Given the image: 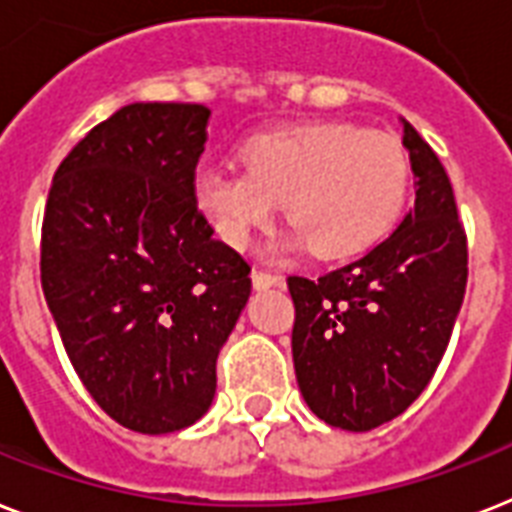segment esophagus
I'll return each instance as SVG.
<instances>
[{
	"label": "esophagus",
	"instance_id": "34e87169",
	"mask_svg": "<svg viewBox=\"0 0 512 512\" xmlns=\"http://www.w3.org/2000/svg\"><path fill=\"white\" fill-rule=\"evenodd\" d=\"M252 284H255V289H268V286L284 284V278L278 276V273H270V270H255L252 273Z\"/></svg>",
	"mask_w": 512,
	"mask_h": 512
}]
</instances>
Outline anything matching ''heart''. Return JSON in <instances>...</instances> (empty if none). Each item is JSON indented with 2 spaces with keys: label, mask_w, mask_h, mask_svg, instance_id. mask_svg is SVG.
<instances>
[{
  "label": "heart",
  "mask_w": 512,
  "mask_h": 512,
  "mask_svg": "<svg viewBox=\"0 0 512 512\" xmlns=\"http://www.w3.org/2000/svg\"><path fill=\"white\" fill-rule=\"evenodd\" d=\"M244 170L207 168L197 202L231 247H244L286 205L315 255L342 257L381 236L402 205L407 162L397 141L350 123L270 131L242 149Z\"/></svg>",
  "instance_id": "1"
}]
</instances>
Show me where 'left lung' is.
I'll return each instance as SVG.
<instances>
[{"label": "left lung", "instance_id": "left-lung-1", "mask_svg": "<svg viewBox=\"0 0 512 512\" xmlns=\"http://www.w3.org/2000/svg\"><path fill=\"white\" fill-rule=\"evenodd\" d=\"M415 205L384 242L321 278L289 276L299 392L321 421L371 431L418 400L450 344L468 242L447 170L402 120Z\"/></svg>", "mask_w": 512, "mask_h": 512}]
</instances>
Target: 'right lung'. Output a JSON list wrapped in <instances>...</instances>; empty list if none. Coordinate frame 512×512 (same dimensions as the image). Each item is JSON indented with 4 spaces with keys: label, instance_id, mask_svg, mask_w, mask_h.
I'll list each match as a JSON object with an SVG mask.
<instances>
[{
    "label": "right lung",
    "instance_id": "obj_1",
    "mask_svg": "<svg viewBox=\"0 0 512 512\" xmlns=\"http://www.w3.org/2000/svg\"><path fill=\"white\" fill-rule=\"evenodd\" d=\"M210 110L134 102L60 162L41 223V289L81 384L112 421L170 434L215 397L249 263L197 207Z\"/></svg>",
    "mask_w": 512,
    "mask_h": 512
}]
</instances>
